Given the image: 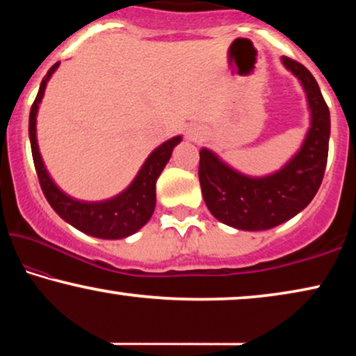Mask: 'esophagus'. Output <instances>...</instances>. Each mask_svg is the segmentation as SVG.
Masks as SVG:
<instances>
[{"mask_svg":"<svg viewBox=\"0 0 356 356\" xmlns=\"http://www.w3.org/2000/svg\"><path fill=\"white\" fill-rule=\"evenodd\" d=\"M189 138H191V139L194 140V139H197V136H196V134H189Z\"/></svg>","mask_w":356,"mask_h":356,"instance_id":"esophagus-1","label":"esophagus"}]
</instances>
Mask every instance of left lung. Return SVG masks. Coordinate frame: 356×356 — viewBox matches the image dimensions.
Segmentation results:
<instances>
[{
	"label": "left lung",
	"instance_id": "left-lung-1",
	"mask_svg": "<svg viewBox=\"0 0 356 356\" xmlns=\"http://www.w3.org/2000/svg\"><path fill=\"white\" fill-rule=\"evenodd\" d=\"M286 70L301 81L311 110V128L300 152L280 172L250 178L218 160L211 150L199 155V183L204 202L213 217L238 230H269L308 206L323 183L329 152L330 115L313 74L289 56Z\"/></svg>",
	"mask_w": 356,
	"mask_h": 356
}]
</instances>
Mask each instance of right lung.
<instances>
[{"label":"right lung","instance_id":"right-lung-1","mask_svg":"<svg viewBox=\"0 0 356 356\" xmlns=\"http://www.w3.org/2000/svg\"><path fill=\"white\" fill-rule=\"evenodd\" d=\"M58 65H60V61L55 63L48 70L47 76L43 77L40 89H38V94L32 104L31 116H29L32 157L42 191L45 194L48 204L53 207V211L63 220L71 223L72 227L87 233V235L105 238V240H118V238L133 235L152 217L155 209V183H157L159 175L162 173L163 167L170 160L175 145L179 144L181 138L177 136V138H172L155 149L145 160V163L139 170L138 177L131 183V186L116 197L104 202H81L66 196L65 193L60 191V188H56L53 179L48 177L47 170L43 167L40 152H38L35 136L38 104H40L43 92H45L47 82L53 72L56 71Z\"/></svg>","mask_w":356,"mask_h":356}]
</instances>
